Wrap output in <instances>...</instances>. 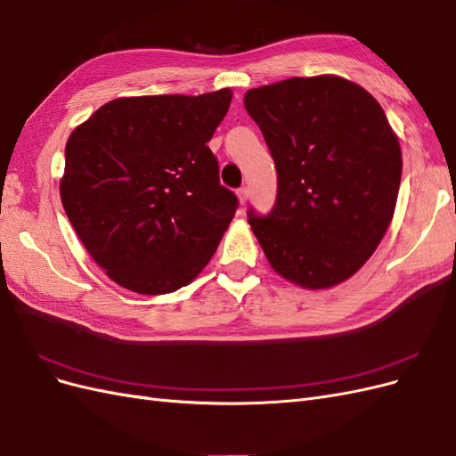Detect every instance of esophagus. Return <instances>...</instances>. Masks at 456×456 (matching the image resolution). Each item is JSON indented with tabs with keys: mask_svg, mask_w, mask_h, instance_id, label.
Returning <instances> with one entry per match:
<instances>
[{
	"mask_svg": "<svg viewBox=\"0 0 456 456\" xmlns=\"http://www.w3.org/2000/svg\"><path fill=\"white\" fill-rule=\"evenodd\" d=\"M247 198H249V190H247V188H240V190H238V200H240V203L245 205V203H247Z\"/></svg>",
	"mask_w": 456,
	"mask_h": 456,
	"instance_id": "34e87169",
	"label": "esophagus"
}]
</instances>
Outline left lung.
<instances>
[{"instance_id": "obj_1", "label": "left lung", "mask_w": 456, "mask_h": 456, "mask_svg": "<svg viewBox=\"0 0 456 456\" xmlns=\"http://www.w3.org/2000/svg\"><path fill=\"white\" fill-rule=\"evenodd\" d=\"M245 108L278 171V196L249 224L272 268L308 289L348 280L388 230L402 150L384 110L337 76L247 91Z\"/></svg>"}]
</instances>
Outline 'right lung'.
I'll return each instance as SVG.
<instances>
[{
  "label": "right lung",
  "mask_w": 456,
  "mask_h": 456,
  "mask_svg": "<svg viewBox=\"0 0 456 456\" xmlns=\"http://www.w3.org/2000/svg\"><path fill=\"white\" fill-rule=\"evenodd\" d=\"M230 101V89L116 99L70 134L64 211L118 285L173 293L215 255L240 205L207 146Z\"/></svg>",
  "instance_id": "obj_1"
}]
</instances>
